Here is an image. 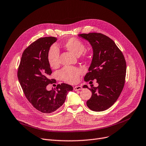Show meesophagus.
I'll use <instances>...</instances> for the list:
<instances>
[{
	"label": "esophagus",
	"instance_id": "34e87169",
	"mask_svg": "<svg viewBox=\"0 0 146 146\" xmlns=\"http://www.w3.org/2000/svg\"><path fill=\"white\" fill-rule=\"evenodd\" d=\"M82 89V88L80 86H75V87H74V91H78V90H81Z\"/></svg>",
	"mask_w": 146,
	"mask_h": 146
}]
</instances>
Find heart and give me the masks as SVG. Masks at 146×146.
<instances>
[{"label":"heart","mask_w":146,"mask_h":146,"mask_svg":"<svg viewBox=\"0 0 146 146\" xmlns=\"http://www.w3.org/2000/svg\"><path fill=\"white\" fill-rule=\"evenodd\" d=\"M64 47L69 52L77 56H80L85 50V46L82 41L77 38H70L67 40ZM59 50L56 45L52 46L47 53V60L50 66L53 68H57L60 64ZM82 73L81 69L65 66L59 72L60 78L69 84H74L78 81L80 76Z\"/></svg>","instance_id":"heart-1"}]
</instances>
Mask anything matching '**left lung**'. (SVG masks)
<instances>
[{"instance_id": "8db88e82", "label": "left lung", "mask_w": 146, "mask_h": 146, "mask_svg": "<svg viewBox=\"0 0 146 146\" xmlns=\"http://www.w3.org/2000/svg\"><path fill=\"white\" fill-rule=\"evenodd\" d=\"M78 36L88 41L93 52L84 81L96 79L99 84L97 87L91 85L92 88L87 85L83 86L92 93L87 105L93 111L101 112L112 106L122 91L127 70L125 59L114 41L103 34L91 33L78 34Z\"/></svg>"}]
</instances>
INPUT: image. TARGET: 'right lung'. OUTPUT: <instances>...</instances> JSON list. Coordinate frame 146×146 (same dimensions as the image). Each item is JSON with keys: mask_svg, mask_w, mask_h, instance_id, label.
I'll return each instance as SVG.
<instances>
[{"mask_svg": "<svg viewBox=\"0 0 146 146\" xmlns=\"http://www.w3.org/2000/svg\"><path fill=\"white\" fill-rule=\"evenodd\" d=\"M57 38H40L24 51L18 69V78L25 96L37 110L50 113L64 103L67 94L73 87L65 83L47 91L46 87L54 81L50 79L52 70L47 60V53Z\"/></svg>", "mask_w": 146, "mask_h": 146, "instance_id": "right-lung-1", "label": "right lung"}]
</instances>
